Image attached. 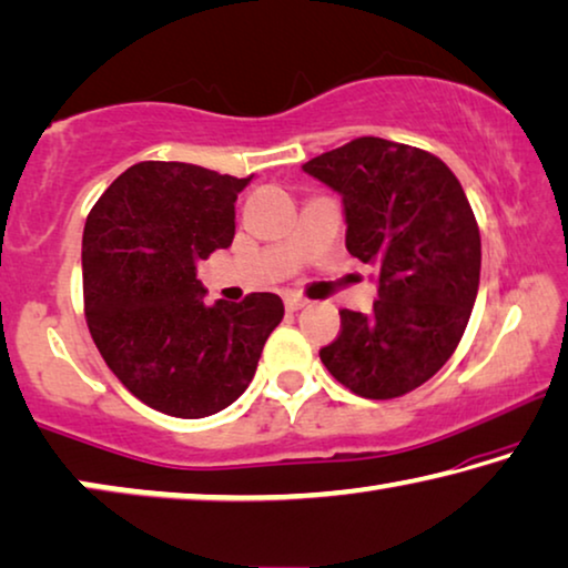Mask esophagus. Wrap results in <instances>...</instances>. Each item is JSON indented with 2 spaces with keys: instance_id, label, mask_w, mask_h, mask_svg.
<instances>
[{
  "instance_id": "1",
  "label": "esophagus",
  "mask_w": 568,
  "mask_h": 568,
  "mask_svg": "<svg viewBox=\"0 0 568 568\" xmlns=\"http://www.w3.org/2000/svg\"><path fill=\"white\" fill-rule=\"evenodd\" d=\"M284 304H286V310H290V312H297V310L304 307V304H307V300L297 297V294H290V297L284 300Z\"/></svg>"
}]
</instances>
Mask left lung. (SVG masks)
I'll return each mask as SVG.
<instances>
[{"label": "left lung", "instance_id": "obj_1", "mask_svg": "<svg viewBox=\"0 0 568 568\" xmlns=\"http://www.w3.org/2000/svg\"><path fill=\"white\" fill-rule=\"evenodd\" d=\"M302 171L341 194L345 248L376 271L372 312L343 310L320 358L358 397H402L446 364L471 317L481 271L471 204L440 159L384 138H356Z\"/></svg>", "mask_w": 568, "mask_h": 568}]
</instances>
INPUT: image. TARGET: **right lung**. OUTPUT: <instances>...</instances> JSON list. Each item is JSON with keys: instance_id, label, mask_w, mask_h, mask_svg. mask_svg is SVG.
<instances>
[{"instance_id": "obj_1", "label": "right lung", "mask_w": 568, "mask_h": 568, "mask_svg": "<svg viewBox=\"0 0 568 568\" xmlns=\"http://www.w3.org/2000/svg\"><path fill=\"white\" fill-rule=\"evenodd\" d=\"M251 179L182 161H143L89 212L81 241L89 333L112 374L171 417L215 415L256 374L278 294L204 302L196 264L227 248L235 200Z\"/></svg>"}]
</instances>
